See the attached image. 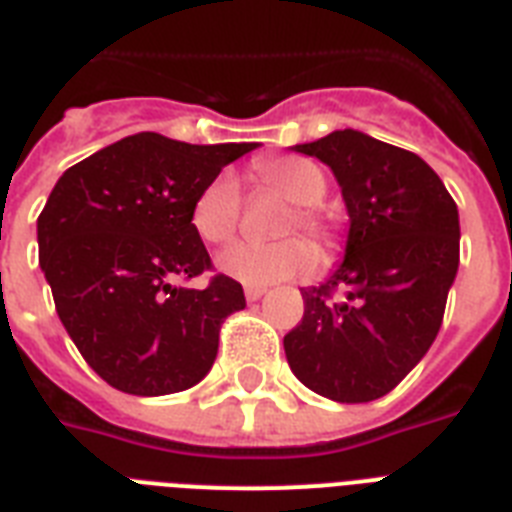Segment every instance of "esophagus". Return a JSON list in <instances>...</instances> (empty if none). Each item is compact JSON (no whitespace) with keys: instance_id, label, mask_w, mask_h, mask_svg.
<instances>
[{"instance_id":"1","label":"esophagus","mask_w":512,"mask_h":512,"mask_svg":"<svg viewBox=\"0 0 512 512\" xmlns=\"http://www.w3.org/2000/svg\"><path fill=\"white\" fill-rule=\"evenodd\" d=\"M265 295V287H247L244 289V297H247V303H257L260 297Z\"/></svg>"}]
</instances>
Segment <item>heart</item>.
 Segmentation results:
<instances>
[{
  "instance_id": "b5f03b06",
  "label": "heart",
  "mask_w": 512,
  "mask_h": 512,
  "mask_svg": "<svg viewBox=\"0 0 512 512\" xmlns=\"http://www.w3.org/2000/svg\"><path fill=\"white\" fill-rule=\"evenodd\" d=\"M257 180L281 199L292 201V212L279 225V233L303 231L321 252L337 247V228L319 201L327 193L321 167L303 156H276L255 167ZM241 223V191L236 177L220 172L209 180L191 204V225L207 244H223ZM316 252L303 236L276 241H236L217 255V268L247 287H268L279 281L300 279L313 271Z\"/></svg>"
}]
</instances>
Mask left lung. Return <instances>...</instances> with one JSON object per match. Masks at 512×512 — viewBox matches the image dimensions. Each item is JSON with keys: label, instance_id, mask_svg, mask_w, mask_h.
I'll return each mask as SVG.
<instances>
[{"label": "left lung", "instance_id": "1", "mask_svg": "<svg viewBox=\"0 0 512 512\" xmlns=\"http://www.w3.org/2000/svg\"><path fill=\"white\" fill-rule=\"evenodd\" d=\"M295 148L332 167L350 233L327 284L303 289V321L284 350L305 388L364 404L396 388L436 340L460 265L457 204L420 156L364 132Z\"/></svg>", "mask_w": 512, "mask_h": 512}]
</instances>
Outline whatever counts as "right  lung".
Returning a JSON list of instances; mask_svg holds the SVG:
<instances>
[{
  "label": "right lung",
  "instance_id": "obj_1",
  "mask_svg": "<svg viewBox=\"0 0 512 512\" xmlns=\"http://www.w3.org/2000/svg\"><path fill=\"white\" fill-rule=\"evenodd\" d=\"M257 143L191 146L138 132L63 172L44 204L39 265L84 361L132 396L191 388L212 369L244 289L212 273L191 225L196 193Z\"/></svg>",
  "mask_w": 512,
  "mask_h": 512
}]
</instances>
